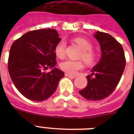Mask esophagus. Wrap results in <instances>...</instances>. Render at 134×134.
Returning <instances> with one entry per match:
<instances>
[{
	"instance_id": "obj_1",
	"label": "esophagus",
	"mask_w": 134,
	"mask_h": 134,
	"mask_svg": "<svg viewBox=\"0 0 134 134\" xmlns=\"http://www.w3.org/2000/svg\"><path fill=\"white\" fill-rule=\"evenodd\" d=\"M65 76H67V77L70 78V79H74V78H76V76L71 75V74H68V73H66V74H65Z\"/></svg>"
}]
</instances>
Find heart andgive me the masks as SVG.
<instances>
[{
  "mask_svg": "<svg viewBox=\"0 0 134 134\" xmlns=\"http://www.w3.org/2000/svg\"><path fill=\"white\" fill-rule=\"evenodd\" d=\"M73 41L77 43L82 52L80 54V58L84 60L85 63L88 65H92L96 60L95 53L92 50V44L88 40L81 37H75ZM66 42L60 41L57 43L54 48V52L57 57L63 58L65 55ZM60 67L62 70L68 74H75L78 70L83 67V64L81 61H74L71 60H66L60 63Z\"/></svg>",
  "mask_w": 134,
  "mask_h": 134,
  "instance_id": "obj_1",
  "label": "heart"
}]
</instances>
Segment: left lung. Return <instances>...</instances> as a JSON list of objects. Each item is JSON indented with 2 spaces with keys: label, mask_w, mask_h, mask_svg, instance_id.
Listing matches in <instances>:
<instances>
[{
  "label": "left lung",
  "mask_w": 134,
  "mask_h": 134,
  "mask_svg": "<svg viewBox=\"0 0 134 134\" xmlns=\"http://www.w3.org/2000/svg\"><path fill=\"white\" fill-rule=\"evenodd\" d=\"M94 36L99 41L102 55L99 63L91 70V75L86 76L87 86L79 93L87 100H100L115 89L126 61L122 46L114 37L100 31L96 32Z\"/></svg>",
  "instance_id": "obj_1"
}]
</instances>
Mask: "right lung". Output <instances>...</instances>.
<instances>
[{"instance_id": "obj_1", "label": "right lung", "mask_w": 134, "mask_h": 134, "mask_svg": "<svg viewBox=\"0 0 134 134\" xmlns=\"http://www.w3.org/2000/svg\"><path fill=\"white\" fill-rule=\"evenodd\" d=\"M54 29L31 31L10 47L8 69L15 87L27 99L41 101L52 95L64 73L56 65L54 48L60 41ZM53 68L49 73L43 70Z\"/></svg>"}]
</instances>
